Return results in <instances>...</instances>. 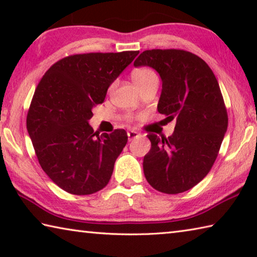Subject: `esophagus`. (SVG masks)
Returning <instances> with one entry per match:
<instances>
[{
	"mask_svg": "<svg viewBox=\"0 0 257 257\" xmlns=\"http://www.w3.org/2000/svg\"><path fill=\"white\" fill-rule=\"evenodd\" d=\"M127 135H128L129 141H133V139L141 136V134H139L138 132H135V130H129V132L127 133Z\"/></svg>",
	"mask_w": 257,
	"mask_h": 257,
	"instance_id": "obj_1",
	"label": "esophagus"
}]
</instances>
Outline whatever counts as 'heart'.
Listing matches in <instances>:
<instances>
[{
  "label": "heart",
  "mask_w": 257,
  "mask_h": 257,
  "mask_svg": "<svg viewBox=\"0 0 257 257\" xmlns=\"http://www.w3.org/2000/svg\"><path fill=\"white\" fill-rule=\"evenodd\" d=\"M152 79H158V78H156L155 72L149 68H141L133 72V80L136 86L145 84Z\"/></svg>",
  "instance_id": "1"
}]
</instances>
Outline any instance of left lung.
I'll return each mask as SVG.
<instances>
[{"mask_svg": "<svg viewBox=\"0 0 257 257\" xmlns=\"http://www.w3.org/2000/svg\"><path fill=\"white\" fill-rule=\"evenodd\" d=\"M135 67H151L162 79L158 111L176 120L175 132L149 134L144 175L161 193L179 194L203 180L219 153L228 128V113L219 82L205 61L184 50H149Z\"/></svg>", "mask_w": 257, "mask_h": 257, "instance_id": "1", "label": "left lung"}]
</instances>
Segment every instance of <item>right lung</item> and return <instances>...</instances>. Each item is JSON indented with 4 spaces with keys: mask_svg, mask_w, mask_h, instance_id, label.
<instances>
[{
    "mask_svg": "<svg viewBox=\"0 0 257 257\" xmlns=\"http://www.w3.org/2000/svg\"><path fill=\"white\" fill-rule=\"evenodd\" d=\"M75 54L54 63L38 84L27 114V130L38 162L50 179L73 195H90L111 179L127 144L124 129L98 135L88 123L93 107L138 55Z\"/></svg>",
    "mask_w": 257,
    "mask_h": 257,
    "instance_id": "add662e5",
    "label": "right lung"
}]
</instances>
